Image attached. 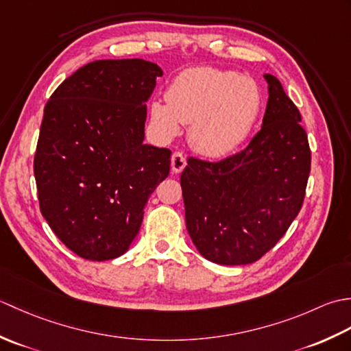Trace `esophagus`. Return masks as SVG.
I'll list each match as a JSON object with an SVG mask.
<instances>
[{"label": "esophagus", "mask_w": 351, "mask_h": 351, "mask_svg": "<svg viewBox=\"0 0 351 351\" xmlns=\"http://www.w3.org/2000/svg\"><path fill=\"white\" fill-rule=\"evenodd\" d=\"M185 164H187L185 156L181 152H173V155H171V171H173V173H181Z\"/></svg>", "instance_id": "obj_1"}]
</instances>
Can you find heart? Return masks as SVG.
<instances>
[{
  "label": "heart",
  "mask_w": 351,
  "mask_h": 351,
  "mask_svg": "<svg viewBox=\"0 0 351 351\" xmlns=\"http://www.w3.org/2000/svg\"><path fill=\"white\" fill-rule=\"evenodd\" d=\"M166 101L149 107L151 122L162 138L170 140L190 125L191 147L208 158H220L249 136L263 106L255 78L235 71L196 66L178 73Z\"/></svg>",
  "instance_id": "1"
}]
</instances>
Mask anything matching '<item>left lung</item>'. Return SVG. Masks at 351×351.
Segmentation results:
<instances>
[{
  "label": "left lung",
  "mask_w": 351,
  "mask_h": 351,
  "mask_svg": "<svg viewBox=\"0 0 351 351\" xmlns=\"http://www.w3.org/2000/svg\"><path fill=\"white\" fill-rule=\"evenodd\" d=\"M264 78L263 126L247 147L217 162L190 156L181 175L191 241L220 265L252 264L274 247L306 191L311 149L300 111L278 78Z\"/></svg>",
  "instance_id": "obj_1"
}]
</instances>
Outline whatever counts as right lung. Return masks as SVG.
Masks as SVG:
<instances>
[{"instance_id": "1", "label": "right lung", "mask_w": 351, "mask_h": 351, "mask_svg": "<svg viewBox=\"0 0 351 351\" xmlns=\"http://www.w3.org/2000/svg\"><path fill=\"white\" fill-rule=\"evenodd\" d=\"M162 71L141 58L96 60L56 88L34 155L40 213L60 241L90 261L130 249L171 152L145 145L146 102Z\"/></svg>"}]
</instances>
